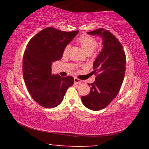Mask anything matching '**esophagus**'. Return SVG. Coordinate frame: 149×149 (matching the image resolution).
Segmentation results:
<instances>
[{
	"label": "esophagus",
	"instance_id": "1",
	"mask_svg": "<svg viewBox=\"0 0 149 149\" xmlns=\"http://www.w3.org/2000/svg\"><path fill=\"white\" fill-rule=\"evenodd\" d=\"M74 83H75V84H81V83L82 82L81 80L79 79H78L77 77H74Z\"/></svg>",
	"mask_w": 149,
	"mask_h": 149
}]
</instances>
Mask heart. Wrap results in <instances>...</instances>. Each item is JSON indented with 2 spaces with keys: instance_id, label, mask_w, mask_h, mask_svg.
<instances>
[{
  "instance_id": "heart-1",
  "label": "heart",
  "mask_w": 149,
  "mask_h": 149,
  "mask_svg": "<svg viewBox=\"0 0 149 149\" xmlns=\"http://www.w3.org/2000/svg\"><path fill=\"white\" fill-rule=\"evenodd\" d=\"M78 43L84 50L85 53H92L96 48H97L98 43L97 40L95 39L93 37L87 35H82L77 39ZM70 45H67L64 47V51H63V55L65 56L68 52L70 49Z\"/></svg>"
}]
</instances>
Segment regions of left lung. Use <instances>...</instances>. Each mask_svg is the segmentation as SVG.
<instances>
[{
	"instance_id": "1",
	"label": "left lung",
	"mask_w": 149,
	"mask_h": 149,
	"mask_svg": "<svg viewBox=\"0 0 149 149\" xmlns=\"http://www.w3.org/2000/svg\"><path fill=\"white\" fill-rule=\"evenodd\" d=\"M102 38L103 48L93 63L95 81L91 86L90 93L82 96L85 107L97 111L107 107L118 95L125 73L126 56L123 47L110 31L100 28L88 32Z\"/></svg>"
}]
</instances>
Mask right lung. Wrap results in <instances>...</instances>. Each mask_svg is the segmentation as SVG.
Returning a JSON list of instances; mask_svg holds the SVG:
<instances>
[{
  "label": "right lung",
  "instance_id": "obj_1",
  "mask_svg": "<svg viewBox=\"0 0 149 149\" xmlns=\"http://www.w3.org/2000/svg\"><path fill=\"white\" fill-rule=\"evenodd\" d=\"M79 31L66 32L48 27L29 41L23 58V76L33 99L44 108H54L64 99L74 84L72 76L52 74V62L62 58L64 47Z\"/></svg>",
  "mask_w": 149,
  "mask_h": 149
}]
</instances>
